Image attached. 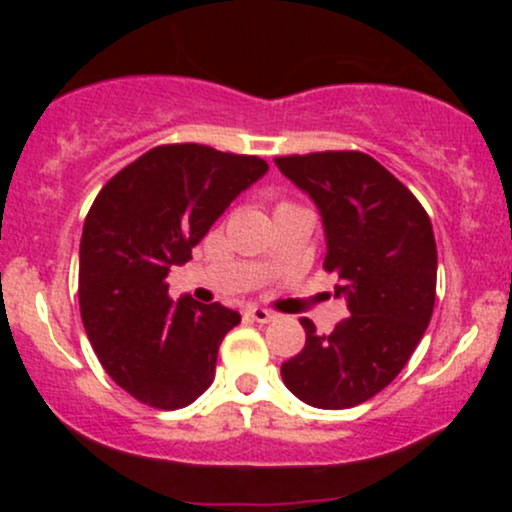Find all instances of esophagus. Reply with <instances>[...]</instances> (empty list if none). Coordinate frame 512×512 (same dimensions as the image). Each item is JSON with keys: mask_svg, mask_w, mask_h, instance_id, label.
Instances as JSON below:
<instances>
[{"mask_svg": "<svg viewBox=\"0 0 512 512\" xmlns=\"http://www.w3.org/2000/svg\"><path fill=\"white\" fill-rule=\"evenodd\" d=\"M245 315H248L250 320L260 322V325H267V322H272L274 317H276L274 313H269V310H264V308H250Z\"/></svg>", "mask_w": 512, "mask_h": 512, "instance_id": "esophagus-1", "label": "esophagus"}]
</instances>
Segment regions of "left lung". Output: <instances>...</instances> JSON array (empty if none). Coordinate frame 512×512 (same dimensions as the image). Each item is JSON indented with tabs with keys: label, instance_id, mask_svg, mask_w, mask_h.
Instances as JSON below:
<instances>
[{
	"label": "left lung",
	"instance_id": "left-lung-1",
	"mask_svg": "<svg viewBox=\"0 0 512 512\" xmlns=\"http://www.w3.org/2000/svg\"><path fill=\"white\" fill-rule=\"evenodd\" d=\"M320 209L325 269L339 276L349 317L317 334L303 317L305 346L281 366L284 385L317 409H349L375 397L407 366L436 303L433 226L407 187L361 151L274 158Z\"/></svg>",
	"mask_w": 512,
	"mask_h": 512
}]
</instances>
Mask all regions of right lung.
<instances>
[{
  "instance_id": "add662e5",
  "label": "right lung",
  "mask_w": 512,
  "mask_h": 512,
  "mask_svg": "<svg viewBox=\"0 0 512 512\" xmlns=\"http://www.w3.org/2000/svg\"><path fill=\"white\" fill-rule=\"evenodd\" d=\"M267 170L260 156L163 144L113 175L88 209L81 320L105 373L142 404L187 407L214 380L219 346L240 315L190 296L175 303L166 276Z\"/></svg>"
}]
</instances>
